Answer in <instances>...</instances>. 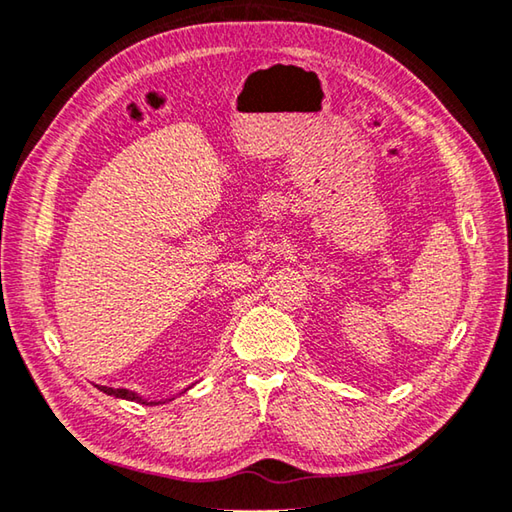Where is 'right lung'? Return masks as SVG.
Masks as SVG:
<instances>
[{
	"label": "right lung",
	"instance_id": "1",
	"mask_svg": "<svg viewBox=\"0 0 512 512\" xmlns=\"http://www.w3.org/2000/svg\"><path fill=\"white\" fill-rule=\"evenodd\" d=\"M99 390L106 392V395H113L117 399H129V401H138V404H145V406H156V404H163V401H147L142 399L138 392H131V390H124V388H106V385H99Z\"/></svg>",
	"mask_w": 512,
	"mask_h": 512
}]
</instances>
